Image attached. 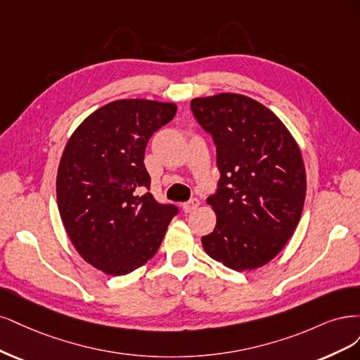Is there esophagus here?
Masks as SVG:
<instances>
[{"label": "esophagus", "mask_w": 360, "mask_h": 360, "mask_svg": "<svg viewBox=\"0 0 360 360\" xmlns=\"http://www.w3.org/2000/svg\"><path fill=\"white\" fill-rule=\"evenodd\" d=\"M200 205V202L197 200V199H190L188 202H185L184 205H182V207H184V211L185 212H191V211H194L197 206Z\"/></svg>", "instance_id": "1"}]
</instances>
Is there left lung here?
I'll use <instances>...</instances> for the list:
<instances>
[{
    "mask_svg": "<svg viewBox=\"0 0 360 360\" xmlns=\"http://www.w3.org/2000/svg\"><path fill=\"white\" fill-rule=\"evenodd\" d=\"M191 112L214 139L219 170L218 188L207 197L217 224L202 236L203 250L230 269L260 268L284 248L302 215L300 149L276 115L250 97L194 98Z\"/></svg>",
    "mask_w": 360,
    "mask_h": 360,
    "instance_id": "1",
    "label": "left lung"
}]
</instances>
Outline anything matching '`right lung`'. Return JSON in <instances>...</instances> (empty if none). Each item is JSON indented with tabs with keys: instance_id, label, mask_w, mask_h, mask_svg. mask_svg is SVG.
<instances>
[{
	"instance_id": "right-lung-1",
	"label": "right lung",
	"mask_w": 360,
	"mask_h": 360,
	"mask_svg": "<svg viewBox=\"0 0 360 360\" xmlns=\"http://www.w3.org/2000/svg\"><path fill=\"white\" fill-rule=\"evenodd\" d=\"M176 115V104L117 100L80 124L56 175L58 210L68 238L89 264L125 275L154 256L179 210L158 203L145 167L148 141Z\"/></svg>"
}]
</instances>
